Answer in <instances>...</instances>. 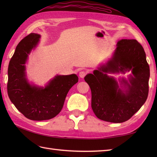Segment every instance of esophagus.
<instances>
[{"mask_svg": "<svg viewBox=\"0 0 157 157\" xmlns=\"http://www.w3.org/2000/svg\"><path fill=\"white\" fill-rule=\"evenodd\" d=\"M86 71H80V72H79V77H80L81 78H84V77L86 76Z\"/></svg>", "mask_w": 157, "mask_h": 157, "instance_id": "obj_1", "label": "esophagus"}]
</instances>
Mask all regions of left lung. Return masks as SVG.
Here are the masks:
<instances>
[{
    "label": "left lung",
    "mask_w": 157,
    "mask_h": 157,
    "mask_svg": "<svg viewBox=\"0 0 157 157\" xmlns=\"http://www.w3.org/2000/svg\"><path fill=\"white\" fill-rule=\"evenodd\" d=\"M130 84L125 91L106 72L130 71ZM150 68L142 46L136 40L118 41L113 58L84 78L92 92V109L96 116L103 121L122 123L128 121L144 104L148 94Z\"/></svg>",
    "instance_id": "8db88e82"
}]
</instances>
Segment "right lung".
<instances>
[{"instance_id":"obj_1","label":"right lung","mask_w":157,"mask_h":157,"mask_svg":"<svg viewBox=\"0 0 157 157\" xmlns=\"http://www.w3.org/2000/svg\"><path fill=\"white\" fill-rule=\"evenodd\" d=\"M40 36L31 33L17 44L8 67L7 92L11 101L26 118L43 121L61 112L69 90L78 82L75 74L56 75L44 88L29 84L25 63L28 54L38 44Z\"/></svg>"}]
</instances>
